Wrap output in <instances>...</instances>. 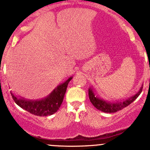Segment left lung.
<instances>
[{"mask_svg":"<svg viewBox=\"0 0 150 150\" xmlns=\"http://www.w3.org/2000/svg\"><path fill=\"white\" fill-rule=\"evenodd\" d=\"M142 88L143 87H141L140 91L136 95L131 97L130 98L123 100V101H119L117 103H109V102L104 100L103 99L99 98L98 97L95 96L91 88L88 89V97H89V100L91 102V104L99 110L104 112H116L119 110H121L122 109L128 106L130 104H132L142 92Z\"/></svg>","mask_w":150,"mask_h":150,"instance_id":"left-lung-1","label":"left lung"}]
</instances>
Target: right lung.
<instances>
[{"mask_svg":"<svg viewBox=\"0 0 150 150\" xmlns=\"http://www.w3.org/2000/svg\"><path fill=\"white\" fill-rule=\"evenodd\" d=\"M71 79L72 77H70L64 83L59 85L47 98L40 100H27L18 98L12 93L11 95L16 104L28 112L39 116H50L56 112L62 105L67 85Z\"/></svg>","mask_w":150,"mask_h":150,"instance_id":"obj_1","label":"right lung"}]
</instances>
